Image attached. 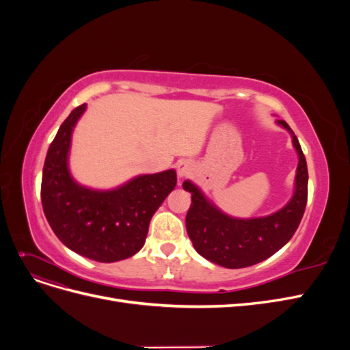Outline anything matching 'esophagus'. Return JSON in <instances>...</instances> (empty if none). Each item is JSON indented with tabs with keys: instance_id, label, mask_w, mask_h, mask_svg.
I'll list each match as a JSON object with an SVG mask.
<instances>
[{
	"instance_id": "1",
	"label": "esophagus",
	"mask_w": 350,
	"mask_h": 350,
	"mask_svg": "<svg viewBox=\"0 0 350 350\" xmlns=\"http://www.w3.org/2000/svg\"><path fill=\"white\" fill-rule=\"evenodd\" d=\"M191 174V163L187 161H181L176 163V175L178 178H185Z\"/></svg>"
}]
</instances>
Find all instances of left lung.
I'll return each instance as SVG.
<instances>
[{"label": "left lung", "mask_w": 350, "mask_h": 350, "mask_svg": "<svg viewBox=\"0 0 350 350\" xmlns=\"http://www.w3.org/2000/svg\"><path fill=\"white\" fill-rule=\"evenodd\" d=\"M278 124L291 133L299 162L293 196L276 213L251 219L232 217L211 203L196 184H183L185 191L191 194L185 219L188 237L201 257L221 267L242 269L267 260L291 241L301 224L308 198V169L291 126L282 120H278Z\"/></svg>", "instance_id": "8db88e82"}]
</instances>
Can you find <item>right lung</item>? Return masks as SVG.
<instances>
[{
  "mask_svg": "<svg viewBox=\"0 0 350 350\" xmlns=\"http://www.w3.org/2000/svg\"><path fill=\"white\" fill-rule=\"evenodd\" d=\"M84 111L86 103L72 109L49 146L42 207L66 247L94 261L113 262L143 248L152 216L176 185V172L139 175L108 191L80 185L70 174L68 154L72 130Z\"/></svg>",
  "mask_w": 350,
  "mask_h": 350,
  "instance_id": "right-lung-1",
  "label": "right lung"
}]
</instances>
